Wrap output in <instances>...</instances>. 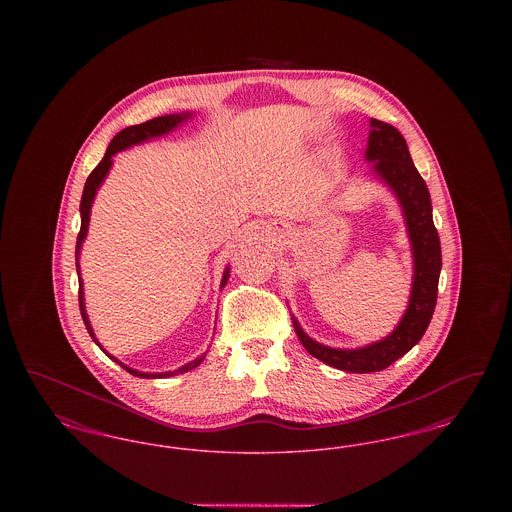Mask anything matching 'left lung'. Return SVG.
Listing matches in <instances>:
<instances>
[{
    "label": "left lung",
    "instance_id": "obj_1",
    "mask_svg": "<svg viewBox=\"0 0 512 512\" xmlns=\"http://www.w3.org/2000/svg\"><path fill=\"white\" fill-rule=\"evenodd\" d=\"M370 126L366 159L376 161L374 169L397 195L413 245L414 278L409 309L386 340L351 351L332 349L311 340L293 318L297 338L313 357L326 365L355 374L388 368L420 341L436 309L441 272V245L432 219V199L424 178L414 167L407 142L403 134L388 122L370 119Z\"/></svg>",
    "mask_w": 512,
    "mask_h": 512
}]
</instances>
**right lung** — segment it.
<instances>
[{"instance_id":"obj_1","label":"right lung","mask_w":512,"mask_h":512,"mask_svg":"<svg viewBox=\"0 0 512 512\" xmlns=\"http://www.w3.org/2000/svg\"><path fill=\"white\" fill-rule=\"evenodd\" d=\"M186 117H190V115H186V113H184V115H167V117H157V119H151V121L142 122V124H136V126H128V128H124L122 132H119V134L111 140V144L107 147V151H105V155H103L101 163H99L98 167H96L94 171L90 172V176H88V180H86V186H84L82 201H80V215H82V222H80V232H78V236H76V272H80V268H78V253H80V245L84 242L86 232H88V222H90L92 201H94V195L98 192L99 184L103 182V178L107 176V172H109L111 165H113V155H115L117 151H121V149L134 146V144H140V142H146L149 138H155V136H161V134L169 132V130H172L176 124H180V122L184 121ZM228 272H230V270L226 268V272H224V276H222V286H224V284H226V280H228ZM78 303H80V315H82V320H84V324H86V330L90 332V336H92L94 341H96L94 330H92V326H90V320H88L86 309H84L82 278H78ZM96 343H98V341H96ZM99 347H101V345H99ZM103 351H105V349H103ZM109 357H111V355H109ZM111 359H113L115 363H119L115 357H111ZM201 361H203V357L195 359L192 363H188V365H184L182 368L174 370V372H163V374L138 372V370H132V368L122 365V363H119V365H121L126 372H130V374H134V376H140V378H167V376H174V374L188 372V370H192V368L199 365Z\"/></svg>"}]
</instances>
